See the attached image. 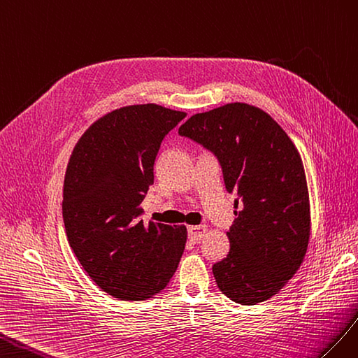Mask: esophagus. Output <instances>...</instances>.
I'll return each instance as SVG.
<instances>
[{"mask_svg":"<svg viewBox=\"0 0 358 358\" xmlns=\"http://www.w3.org/2000/svg\"><path fill=\"white\" fill-rule=\"evenodd\" d=\"M208 232V228L206 224H199V227H189V238L193 243H198L199 240H202V237L206 236Z\"/></svg>","mask_w":358,"mask_h":358,"instance_id":"esophagus-1","label":"esophagus"}]
</instances>
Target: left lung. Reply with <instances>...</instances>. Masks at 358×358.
<instances>
[{"mask_svg":"<svg viewBox=\"0 0 358 358\" xmlns=\"http://www.w3.org/2000/svg\"><path fill=\"white\" fill-rule=\"evenodd\" d=\"M178 134L217 156L224 187L243 201L227 232L229 253L213 265L219 289L246 306L271 299L300 268L310 237L297 147L267 112L240 101L192 115Z\"/></svg>","mask_w":358,"mask_h":358,"instance_id":"left-lung-1","label":"left lung"}]
</instances>
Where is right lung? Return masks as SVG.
Wrapping results in <instances>:
<instances>
[{"label": "right lung", "mask_w": 358, "mask_h": 358, "mask_svg": "<svg viewBox=\"0 0 358 358\" xmlns=\"http://www.w3.org/2000/svg\"><path fill=\"white\" fill-rule=\"evenodd\" d=\"M185 117L155 103L122 106L96 120L71 151L63 189L67 240L91 280L115 299L159 294L185 252V224L141 219L160 142Z\"/></svg>", "instance_id": "1"}]
</instances>
